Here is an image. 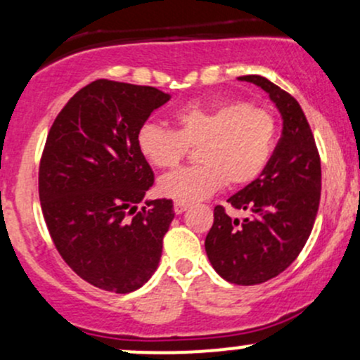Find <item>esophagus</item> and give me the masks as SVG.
I'll return each instance as SVG.
<instances>
[{
	"label": "esophagus",
	"mask_w": 360,
	"mask_h": 360,
	"mask_svg": "<svg viewBox=\"0 0 360 360\" xmlns=\"http://www.w3.org/2000/svg\"><path fill=\"white\" fill-rule=\"evenodd\" d=\"M189 208V205L188 203H179V201H176V203H174V212L177 213V215H181V213H184Z\"/></svg>",
	"instance_id": "34e87169"
}]
</instances>
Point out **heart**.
Masks as SVG:
<instances>
[{
	"instance_id": "heart-1",
	"label": "heart",
	"mask_w": 360,
	"mask_h": 360,
	"mask_svg": "<svg viewBox=\"0 0 360 360\" xmlns=\"http://www.w3.org/2000/svg\"><path fill=\"white\" fill-rule=\"evenodd\" d=\"M176 129L145 122L136 133L141 155L159 169L177 165L188 147H196L198 165L165 174L157 191L165 198L193 203L213 195L225 183L246 186L264 171L276 140L275 117L266 109L231 101L191 104L176 114Z\"/></svg>"
}]
</instances>
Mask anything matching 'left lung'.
<instances>
[{
    "mask_svg": "<svg viewBox=\"0 0 360 360\" xmlns=\"http://www.w3.org/2000/svg\"><path fill=\"white\" fill-rule=\"evenodd\" d=\"M264 90L282 117V136L258 179L227 200L250 213L231 219L213 210L205 251L213 270L238 285H256L282 274L302 251L313 231L321 196V162L301 105L259 75L239 77Z\"/></svg>",
    "mask_w": 360,
    "mask_h": 360,
    "instance_id": "8db88e82",
    "label": "left lung"
}]
</instances>
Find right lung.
I'll return each mask as SVG.
<instances>
[{
    "mask_svg": "<svg viewBox=\"0 0 360 360\" xmlns=\"http://www.w3.org/2000/svg\"><path fill=\"white\" fill-rule=\"evenodd\" d=\"M169 98L153 86L96 80L70 98L47 135L39 169L46 225L66 264L102 290L140 289L159 266L174 205L147 200L136 212L153 184L136 133Z\"/></svg>",
    "mask_w": 360,
    "mask_h": 360,
    "instance_id": "1",
    "label": "right lung"
}]
</instances>
